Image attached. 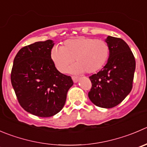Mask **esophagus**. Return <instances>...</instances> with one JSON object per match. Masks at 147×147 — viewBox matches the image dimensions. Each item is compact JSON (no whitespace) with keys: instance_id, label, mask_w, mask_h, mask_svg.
<instances>
[{"instance_id":"34e87169","label":"esophagus","mask_w":147,"mask_h":147,"mask_svg":"<svg viewBox=\"0 0 147 147\" xmlns=\"http://www.w3.org/2000/svg\"><path fill=\"white\" fill-rule=\"evenodd\" d=\"M72 80H73L74 82H78V80H79V78H78V77H75V76H72Z\"/></svg>"}]
</instances>
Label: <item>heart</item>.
<instances>
[{
    "instance_id": "heart-1",
    "label": "heart",
    "mask_w": 147,
    "mask_h": 147,
    "mask_svg": "<svg viewBox=\"0 0 147 147\" xmlns=\"http://www.w3.org/2000/svg\"><path fill=\"white\" fill-rule=\"evenodd\" d=\"M109 55L110 47L105 41L85 36L67 39L63 46H55L50 52L54 65L62 73L67 72L75 59L77 64L73 72L95 73L106 64Z\"/></svg>"
}]
</instances>
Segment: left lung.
I'll return each mask as SVG.
<instances>
[{
    "mask_svg": "<svg viewBox=\"0 0 147 147\" xmlns=\"http://www.w3.org/2000/svg\"><path fill=\"white\" fill-rule=\"evenodd\" d=\"M105 42L110 47L109 58L102 70L89 77L92 87L88 97L97 106L111 108L121 103L131 90L136 61L123 39L108 36Z\"/></svg>",
    "mask_w": 147,
    "mask_h": 147,
    "instance_id": "8db88e82",
    "label": "left lung"
}]
</instances>
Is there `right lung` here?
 <instances>
[{
  "label": "right lung",
  "mask_w": 147,
  "mask_h": 147,
  "mask_svg": "<svg viewBox=\"0 0 147 147\" xmlns=\"http://www.w3.org/2000/svg\"><path fill=\"white\" fill-rule=\"evenodd\" d=\"M52 40L37 42L21 48L11 74L18 102L26 111L39 117L59 113L73 85L70 76L59 72L50 57Z\"/></svg>",
  "instance_id": "1"
}]
</instances>
